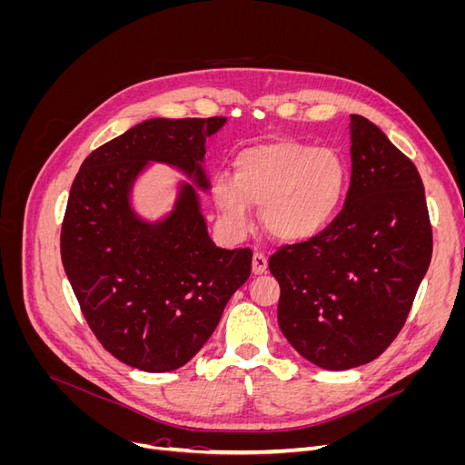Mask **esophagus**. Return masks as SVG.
<instances>
[{"instance_id":"esophagus-1","label":"esophagus","mask_w":465,"mask_h":465,"mask_svg":"<svg viewBox=\"0 0 465 465\" xmlns=\"http://www.w3.org/2000/svg\"><path fill=\"white\" fill-rule=\"evenodd\" d=\"M267 270V256L263 254V252H254V256H252V272H254L256 275L263 273Z\"/></svg>"}]
</instances>
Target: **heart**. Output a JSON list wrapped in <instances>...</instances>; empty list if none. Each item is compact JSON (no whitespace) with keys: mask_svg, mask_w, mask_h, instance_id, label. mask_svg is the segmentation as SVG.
Wrapping results in <instances>:
<instances>
[{"mask_svg":"<svg viewBox=\"0 0 465 465\" xmlns=\"http://www.w3.org/2000/svg\"><path fill=\"white\" fill-rule=\"evenodd\" d=\"M349 168L340 151L297 139H275L242 149L234 174L217 173L211 195L232 232H244L252 205L279 241H308L337 217L345 200Z\"/></svg>","mask_w":465,"mask_h":465,"instance_id":"1","label":"heart"}]
</instances>
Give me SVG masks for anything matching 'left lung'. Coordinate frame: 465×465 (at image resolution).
<instances>
[{
	"label": "left lung",
	"instance_id": "1",
	"mask_svg": "<svg viewBox=\"0 0 465 465\" xmlns=\"http://www.w3.org/2000/svg\"><path fill=\"white\" fill-rule=\"evenodd\" d=\"M351 184L328 229L281 246L279 328L299 353L328 371L380 357L401 331L432 256L423 180L376 128L351 114Z\"/></svg>",
	"mask_w": 465,
	"mask_h": 465
}]
</instances>
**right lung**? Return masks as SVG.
<instances>
[{"label":"right lung","instance_id":"right-lung-1","mask_svg":"<svg viewBox=\"0 0 465 465\" xmlns=\"http://www.w3.org/2000/svg\"><path fill=\"white\" fill-rule=\"evenodd\" d=\"M227 122L151 118L94 149L69 192L60 250L91 331L110 355L145 372L186 364L244 285L252 250L217 248L192 184L171 215L145 223L130 205L147 163H166L207 190L205 137Z\"/></svg>","mask_w":465,"mask_h":465}]
</instances>
